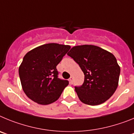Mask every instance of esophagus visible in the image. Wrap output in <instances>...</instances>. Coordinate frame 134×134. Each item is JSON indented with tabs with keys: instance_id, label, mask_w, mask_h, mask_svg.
<instances>
[{
	"instance_id": "34e87169",
	"label": "esophagus",
	"mask_w": 134,
	"mask_h": 134,
	"mask_svg": "<svg viewBox=\"0 0 134 134\" xmlns=\"http://www.w3.org/2000/svg\"><path fill=\"white\" fill-rule=\"evenodd\" d=\"M69 82H70V84H71V85H72V84H73V78L72 77H70L69 79Z\"/></svg>"
}]
</instances>
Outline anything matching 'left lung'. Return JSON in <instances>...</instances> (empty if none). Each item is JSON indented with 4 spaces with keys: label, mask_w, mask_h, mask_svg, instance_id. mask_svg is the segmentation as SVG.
Segmentation results:
<instances>
[{
    "label": "left lung",
    "mask_w": 134,
    "mask_h": 134,
    "mask_svg": "<svg viewBox=\"0 0 134 134\" xmlns=\"http://www.w3.org/2000/svg\"><path fill=\"white\" fill-rule=\"evenodd\" d=\"M69 56L80 66L85 81L75 91L81 102L89 105L103 103L118 86L120 67L113 54L93 45L71 48Z\"/></svg>",
    "instance_id": "1"
}]
</instances>
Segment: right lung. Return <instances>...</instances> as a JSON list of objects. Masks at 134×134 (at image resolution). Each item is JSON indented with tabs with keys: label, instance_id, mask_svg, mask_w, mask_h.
Listing matches in <instances>:
<instances>
[{
	"label": "right lung",
	"instance_id": "obj_1",
	"mask_svg": "<svg viewBox=\"0 0 134 134\" xmlns=\"http://www.w3.org/2000/svg\"><path fill=\"white\" fill-rule=\"evenodd\" d=\"M70 48L68 45L47 43L25 54L19 74L24 93L33 101L46 105L59 99L68 81L58 77L56 66Z\"/></svg>",
	"mask_w": 134,
	"mask_h": 134
}]
</instances>
